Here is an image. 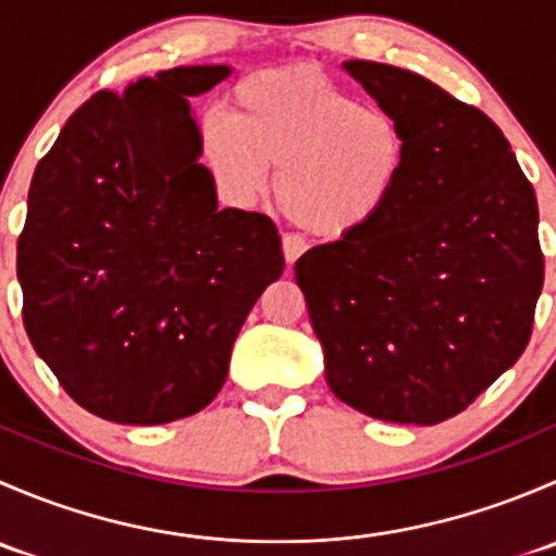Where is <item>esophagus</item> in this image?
Returning a JSON list of instances; mask_svg holds the SVG:
<instances>
[{
  "instance_id": "1",
  "label": "esophagus",
  "mask_w": 556,
  "mask_h": 556,
  "mask_svg": "<svg viewBox=\"0 0 556 556\" xmlns=\"http://www.w3.org/2000/svg\"><path fill=\"white\" fill-rule=\"evenodd\" d=\"M306 250H309V244H306V239H304V237H299V233H285V237H282V252H285V261H288L290 266H293V263L299 261V257L304 255Z\"/></svg>"
}]
</instances>
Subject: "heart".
Instances as JSON below:
<instances>
[{"label": "heart", "instance_id": "heart-1", "mask_svg": "<svg viewBox=\"0 0 556 556\" xmlns=\"http://www.w3.org/2000/svg\"><path fill=\"white\" fill-rule=\"evenodd\" d=\"M201 161L233 206L255 204L274 169L285 215L317 237L357 233L387 210L401 185L408 142L401 121L357 102L314 66H282L244 77L231 117L199 123Z\"/></svg>", "mask_w": 556, "mask_h": 556}]
</instances>
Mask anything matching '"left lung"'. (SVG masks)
<instances>
[{
    "label": "left lung",
    "mask_w": 556,
    "mask_h": 556,
    "mask_svg": "<svg viewBox=\"0 0 556 556\" xmlns=\"http://www.w3.org/2000/svg\"><path fill=\"white\" fill-rule=\"evenodd\" d=\"M344 70L401 121L387 210L295 261L325 379L374 419L439 425L519 361L543 288L538 201L481 110L377 61Z\"/></svg>",
    "instance_id": "left-lung-1"
}]
</instances>
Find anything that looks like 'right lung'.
<instances>
[{"label":"right lung","mask_w":556,"mask_h":556,"mask_svg":"<svg viewBox=\"0 0 556 556\" xmlns=\"http://www.w3.org/2000/svg\"><path fill=\"white\" fill-rule=\"evenodd\" d=\"M228 66H174L99 91L37 164L18 237L24 325L75 403L164 425L215 401L231 346L282 277L277 226L217 210L188 97Z\"/></svg>","instance_id":"1"}]
</instances>
